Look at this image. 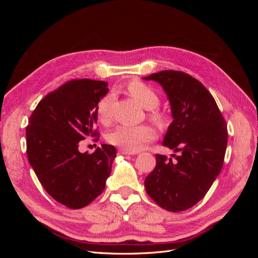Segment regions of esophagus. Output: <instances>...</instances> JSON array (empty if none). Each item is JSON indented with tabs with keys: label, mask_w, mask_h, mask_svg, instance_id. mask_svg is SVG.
I'll return each instance as SVG.
<instances>
[{
	"label": "esophagus",
	"mask_w": 258,
	"mask_h": 258,
	"mask_svg": "<svg viewBox=\"0 0 258 258\" xmlns=\"http://www.w3.org/2000/svg\"><path fill=\"white\" fill-rule=\"evenodd\" d=\"M119 154H121V155H136L138 153L137 152H129V151H126V150H119Z\"/></svg>",
	"instance_id": "1"
}]
</instances>
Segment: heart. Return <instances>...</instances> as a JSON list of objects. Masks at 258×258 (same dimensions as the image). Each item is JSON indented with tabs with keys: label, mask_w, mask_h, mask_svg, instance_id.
<instances>
[{
	"label": "heart",
	"mask_w": 258,
	"mask_h": 258,
	"mask_svg": "<svg viewBox=\"0 0 258 258\" xmlns=\"http://www.w3.org/2000/svg\"><path fill=\"white\" fill-rule=\"evenodd\" d=\"M129 95L134 98L139 104H141L146 110H151V118L162 124L166 121V115L162 112L156 110L159 104V96L150 86L134 81L127 85L126 87ZM113 97L106 95L99 101L97 105V114L99 119L102 122H107L108 115H110V106L112 103ZM156 138L155 130L148 126V124H139V126H129V124H122L114 129L107 137L108 142L113 145L118 146L122 150L129 152H137L142 150L147 144L152 142Z\"/></svg>",
	"instance_id": "obj_1"
}]
</instances>
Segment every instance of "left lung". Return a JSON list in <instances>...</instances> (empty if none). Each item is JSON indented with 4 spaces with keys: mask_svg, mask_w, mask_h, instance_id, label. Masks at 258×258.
I'll use <instances>...</instances> for the list:
<instances>
[{
    "mask_svg": "<svg viewBox=\"0 0 258 258\" xmlns=\"http://www.w3.org/2000/svg\"><path fill=\"white\" fill-rule=\"evenodd\" d=\"M143 80L157 82L165 90L173 120L162 145L179 152L173 155L174 160L156 155V167L145 178V189L159 207L179 212L198 204L220 174L227 126L212 95L190 75L161 71Z\"/></svg>",
    "mask_w": 258,
    "mask_h": 258,
    "instance_id": "obj_1",
    "label": "left lung"
}]
</instances>
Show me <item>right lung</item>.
I'll return each instance as SVG.
<instances>
[{
    "instance_id": "add662e5",
    "label": "right lung",
    "mask_w": 258,
    "mask_h": 258,
    "mask_svg": "<svg viewBox=\"0 0 258 258\" xmlns=\"http://www.w3.org/2000/svg\"><path fill=\"white\" fill-rule=\"evenodd\" d=\"M107 83L73 80L38 102L26 129L31 167L48 195L70 209L88 206L105 188L116 157L113 145L81 153L80 142L95 137L97 105Z\"/></svg>"
}]
</instances>
